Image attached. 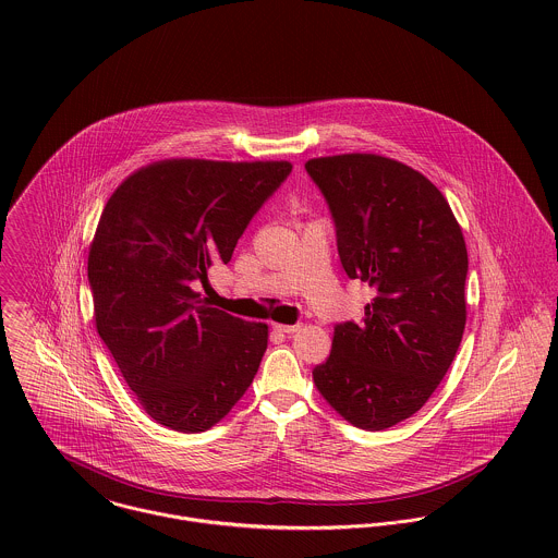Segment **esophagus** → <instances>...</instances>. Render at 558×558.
I'll return each instance as SVG.
<instances>
[{"mask_svg":"<svg viewBox=\"0 0 558 558\" xmlns=\"http://www.w3.org/2000/svg\"><path fill=\"white\" fill-rule=\"evenodd\" d=\"M272 328H275L277 332H281V335H292V332L301 330V324H275Z\"/></svg>","mask_w":558,"mask_h":558,"instance_id":"obj_1","label":"esophagus"}]
</instances>
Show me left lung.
Wrapping results in <instances>:
<instances>
[{
  "instance_id": "obj_1",
  "label": "left lung",
  "mask_w": 558,
  "mask_h": 558,
  "mask_svg": "<svg viewBox=\"0 0 558 558\" xmlns=\"http://www.w3.org/2000/svg\"><path fill=\"white\" fill-rule=\"evenodd\" d=\"M341 266L367 281L365 318L335 324L314 383L352 425L380 432L412 416L451 367L466 324L469 253L442 193L376 155L312 159Z\"/></svg>"
}]
</instances>
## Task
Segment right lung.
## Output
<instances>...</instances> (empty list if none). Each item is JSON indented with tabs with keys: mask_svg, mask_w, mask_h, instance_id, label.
Masks as SVG:
<instances>
[{
	"mask_svg": "<svg viewBox=\"0 0 558 558\" xmlns=\"http://www.w3.org/2000/svg\"><path fill=\"white\" fill-rule=\"evenodd\" d=\"M292 165L162 160L109 197L87 257L100 339L144 410L197 434L221 421L253 383L268 326L208 307L193 292L228 264L257 210Z\"/></svg>",
	"mask_w": 558,
	"mask_h": 558,
	"instance_id": "right-lung-1",
	"label": "right lung"
}]
</instances>
